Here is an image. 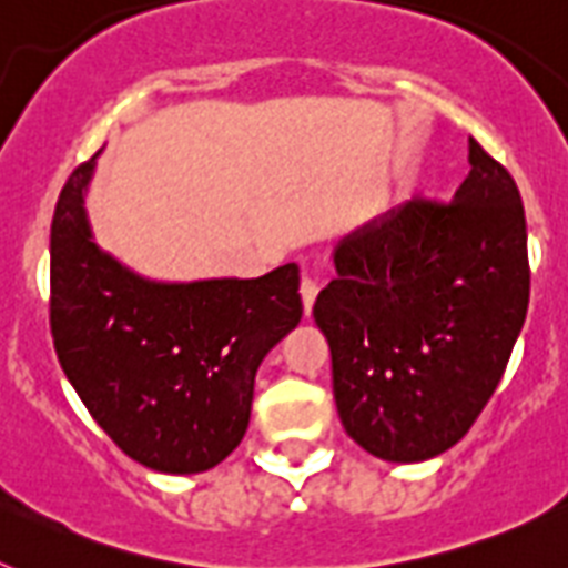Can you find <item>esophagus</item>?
Instances as JSON below:
<instances>
[{"label": "esophagus", "instance_id": "obj_1", "mask_svg": "<svg viewBox=\"0 0 568 568\" xmlns=\"http://www.w3.org/2000/svg\"><path fill=\"white\" fill-rule=\"evenodd\" d=\"M318 281L315 278H310V275H304V278H301V301H304V313H313V304H315V298H318Z\"/></svg>", "mask_w": 568, "mask_h": 568}]
</instances>
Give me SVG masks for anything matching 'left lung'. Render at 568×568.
Returning <instances> with one entry per match:
<instances>
[{
    "mask_svg": "<svg viewBox=\"0 0 568 568\" xmlns=\"http://www.w3.org/2000/svg\"><path fill=\"white\" fill-rule=\"evenodd\" d=\"M453 202H406L333 253L315 298L346 435L418 464L458 444L495 386L529 307L526 219L515 179L469 139Z\"/></svg>",
    "mask_w": 568,
    "mask_h": 568,
    "instance_id": "obj_1",
    "label": "left lung"
}]
</instances>
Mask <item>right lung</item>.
<instances>
[{
  "label": "right lung",
  "mask_w": 568,
  "mask_h": 568,
  "mask_svg": "<svg viewBox=\"0 0 568 568\" xmlns=\"http://www.w3.org/2000/svg\"><path fill=\"white\" fill-rule=\"evenodd\" d=\"M97 155L70 173L50 224L59 364L124 455L168 475L207 471L247 433L264 355L298 327V267L190 284L142 278L93 241L84 195Z\"/></svg>",
  "instance_id": "obj_1"
}]
</instances>
